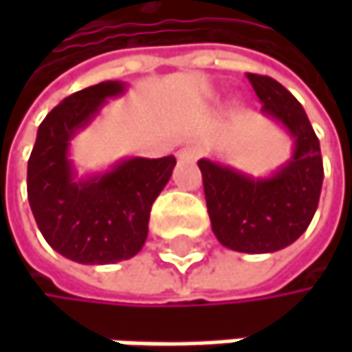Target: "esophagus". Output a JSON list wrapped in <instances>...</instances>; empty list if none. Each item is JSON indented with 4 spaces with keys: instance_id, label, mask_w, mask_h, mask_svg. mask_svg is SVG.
<instances>
[{
    "instance_id": "esophagus-1",
    "label": "esophagus",
    "mask_w": 352,
    "mask_h": 352,
    "mask_svg": "<svg viewBox=\"0 0 352 352\" xmlns=\"http://www.w3.org/2000/svg\"><path fill=\"white\" fill-rule=\"evenodd\" d=\"M177 157L183 159V161H195V159L199 157V151H197L195 146H183V148L177 153Z\"/></svg>"
}]
</instances>
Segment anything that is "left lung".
<instances>
[{
	"label": "left lung",
	"instance_id": "left-lung-1",
	"mask_svg": "<svg viewBox=\"0 0 352 352\" xmlns=\"http://www.w3.org/2000/svg\"><path fill=\"white\" fill-rule=\"evenodd\" d=\"M261 111L294 138L292 159L269 177H250L212 159H199L212 230L220 245L263 254L296 243L310 226L322 191V155L302 104L275 79L246 75Z\"/></svg>",
	"mask_w": 352,
	"mask_h": 352
}]
</instances>
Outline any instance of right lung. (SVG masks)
I'll return each instance as SVG.
<instances>
[{
	"label": "right lung",
	"instance_id": "obj_1",
	"mask_svg": "<svg viewBox=\"0 0 352 352\" xmlns=\"http://www.w3.org/2000/svg\"><path fill=\"white\" fill-rule=\"evenodd\" d=\"M126 91L104 81L65 98L38 126L28 159V201L44 241L81 265H109L140 252L151 208L169 183L175 157H130L106 173L77 177L71 140Z\"/></svg>",
	"mask_w": 352,
	"mask_h": 352
}]
</instances>
